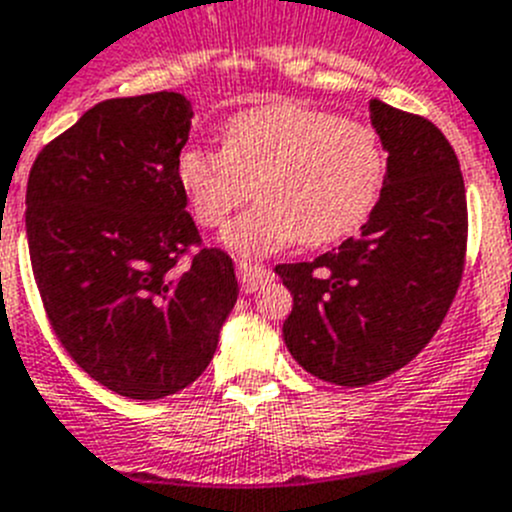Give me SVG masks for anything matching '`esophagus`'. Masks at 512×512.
I'll list each match as a JSON object with an SVG mask.
<instances>
[{
  "label": "esophagus",
  "instance_id": "1",
  "mask_svg": "<svg viewBox=\"0 0 512 512\" xmlns=\"http://www.w3.org/2000/svg\"><path fill=\"white\" fill-rule=\"evenodd\" d=\"M237 278L245 293H255L257 288H262V285L273 280V270H267L262 265H252V262H239Z\"/></svg>",
  "mask_w": 512,
  "mask_h": 512
}]
</instances>
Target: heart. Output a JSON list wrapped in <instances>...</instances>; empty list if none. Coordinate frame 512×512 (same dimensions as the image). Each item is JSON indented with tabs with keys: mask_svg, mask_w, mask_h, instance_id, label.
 <instances>
[{
	"mask_svg": "<svg viewBox=\"0 0 512 512\" xmlns=\"http://www.w3.org/2000/svg\"><path fill=\"white\" fill-rule=\"evenodd\" d=\"M176 176L196 222L209 229L257 191L262 204L229 224L224 245L262 257L298 239L331 245L362 227L385 186L388 155L370 124L280 101L234 114L224 150L186 147Z\"/></svg>",
	"mask_w": 512,
	"mask_h": 512,
	"instance_id": "obj_1",
	"label": "heart"
}]
</instances>
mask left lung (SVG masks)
I'll return each mask as SVG.
<instances>
[{
  "instance_id": "obj_1",
  "label": "left lung",
  "mask_w": 512,
  "mask_h": 512,
  "mask_svg": "<svg viewBox=\"0 0 512 512\" xmlns=\"http://www.w3.org/2000/svg\"><path fill=\"white\" fill-rule=\"evenodd\" d=\"M388 176L359 237L313 262L278 265L293 311L283 339L319 380L362 388L431 342L457 296L467 250L459 160L436 124L370 101Z\"/></svg>"
}]
</instances>
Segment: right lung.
<instances>
[{"mask_svg":"<svg viewBox=\"0 0 512 512\" xmlns=\"http://www.w3.org/2000/svg\"><path fill=\"white\" fill-rule=\"evenodd\" d=\"M176 91L107 99L32 163L25 229L66 352L124 398L158 400L209 367L237 303L232 257L201 245L176 176L191 132Z\"/></svg>","mask_w":512,"mask_h":512,"instance_id":"right-lung-1","label":"right lung"}]
</instances>
